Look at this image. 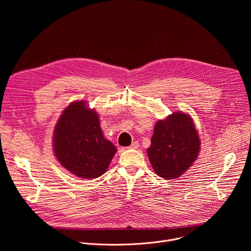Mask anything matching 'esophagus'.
I'll return each instance as SVG.
<instances>
[{"label":"esophagus","mask_w":251,"mask_h":251,"mask_svg":"<svg viewBox=\"0 0 251 251\" xmlns=\"http://www.w3.org/2000/svg\"><path fill=\"white\" fill-rule=\"evenodd\" d=\"M138 147H139V143L137 141H134L129 148L130 149H137Z\"/></svg>","instance_id":"obj_1"}]
</instances>
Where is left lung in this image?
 <instances>
[{
  "label": "left lung",
  "instance_id": "left-lung-1",
  "mask_svg": "<svg viewBox=\"0 0 251 251\" xmlns=\"http://www.w3.org/2000/svg\"><path fill=\"white\" fill-rule=\"evenodd\" d=\"M200 145L192 118L183 112H175L156 123L147 153L159 176L176 178L193 165Z\"/></svg>",
  "mask_w": 251,
  "mask_h": 251
}]
</instances>
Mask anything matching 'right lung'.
Listing matches in <instances>:
<instances>
[{"mask_svg": "<svg viewBox=\"0 0 251 251\" xmlns=\"http://www.w3.org/2000/svg\"><path fill=\"white\" fill-rule=\"evenodd\" d=\"M54 154L69 172L83 178L98 177L108 168L116 147L104 139L96 112L84 101L62 112L53 134Z\"/></svg>", "mask_w": 251, "mask_h": 251, "instance_id": "1", "label": "right lung"}]
</instances>
